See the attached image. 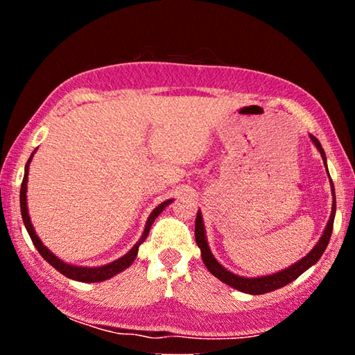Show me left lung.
<instances>
[{"instance_id":"1","label":"left lung","mask_w":355,"mask_h":355,"mask_svg":"<svg viewBox=\"0 0 355 355\" xmlns=\"http://www.w3.org/2000/svg\"><path fill=\"white\" fill-rule=\"evenodd\" d=\"M310 139L315 144L316 148L320 150L322 161H324V166H327L326 164V153H324V148L321 147V142L311 135H310ZM330 189H332V196H334L332 213H330V218H329L326 228H324L322 236L320 238V241L316 243L315 248L311 249L307 255L300 258L299 261L291 264V266L282 269V271H279V272H274L269 275H260V277H243V275L233 274L232 271H228V269H225L218 260H216L214 255L211 254V250H209V245L207 241L205 225H203L202 213L199 209V211H197V218H196V243H197V245H199L202 260H203V263H205L207 269L214 275V277H218L220 282H224V284H227L228 286L235 288V290H238V291L254 294V296H257V294H264V293L279 290V288L291 284V282L296 280L300 274H304L309 268L313 266V264L320 260L321 255L324 254V250H326V248H327L330 235H332L335 209H336L335 188H334L332 180H330Z\"/></svg>"}]
</instances>
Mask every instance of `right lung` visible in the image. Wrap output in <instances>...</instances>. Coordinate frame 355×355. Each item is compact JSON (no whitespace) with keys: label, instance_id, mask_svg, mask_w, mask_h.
Listing matches in <instances>:
<instances>
[{"label":"right lung","instance_id":"add662e5","mask_svg":"<svg viewBox=\"0 0 355 355\" xmlns=\"http://www.w3.org/2000/svg\"><path fill=\"white\" fill-rule=\"evenodd\" d=\"M37 150V148H35ZM35 150L29 156L28 163L25 166V177H23V182H21V189H20V208H21V218H23V224H25L26 230L29 233V236L33 239V244L35 245V249L39 250V254L45 258V260L51 264L53 268L59 271L61 274H64L65 277H69L71 280H76V282H84V284H95V282H103L114 277V275L125 271V269L130 268L133 261L136 260L137 257V250H139V245L146 241V238L148 236V232H150V227L155 222V219L158 218V216L163 213V209L166 207H169L172 203V199L166 200L163 203H159L158 207H156L152 213H150L148 219L146 222V228H144V233L142 236L139 238V241H137L133 248H131L127 254L123 257L117 258V260H114L111 263L105 264V266H97V268H87V266H75V264H70V263H65L61 258H58L53 252L44 245V243L40 241V238L35 235V230L31 224V219H29V213H28V203H26V189H28V173H29V163H31L33 156L35 153Z\"/></svg>","mask_w":355,"mask_h":355}]
</instances>
